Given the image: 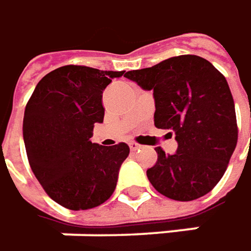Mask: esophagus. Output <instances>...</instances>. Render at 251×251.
Wrapping results in <instances>:
<instances>
[{
    "mask_svg": "<svg viewBox=\"0 0 251 251\" xmlns=\"http://www.w3.org/2000/svg\"><path fill=\"white\" fill-rule=\"evenodd\" d=\"M129 148H130V151H136V149L141 148V145H139L138 142L132 141V142H129Z\"/></svg>",
    "mask_w": 251,
    "mask_h": 251,
    "instance_id": "34e87169",
    "label": "esophagus"
}]
</instances>
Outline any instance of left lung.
<instances>
[{"label": "left lung", "instance_id": "left-lung-1", "mask_svg": "<svg viewBox=\"0 0 251 251\" xmlns=\"http://www.w3.org/2000/svg\"><path fill=\"white\" fill-rule=\"evenodd\" d=\"M125 77L153 90L155 126L172 129L178 142L172 155L155 148L158 161L147 171L149 182L175 201L210 193L227 170L239 138L226 77L208 60L194 54L126 72Z\"/></svg>", "mask_w": 251, "mask_h": 251}]
</instances>
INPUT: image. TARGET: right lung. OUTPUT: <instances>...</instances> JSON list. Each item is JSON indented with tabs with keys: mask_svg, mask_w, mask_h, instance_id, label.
Returning <instances> with one entry per match:
<instances>
[{
	"mask_svg": "<svg viewBox=\"0 0 251 251\" xmlns=\"http://www.w3.org/2000/svg\"><path fill=\"white\" fill-rule=\"evenodd\" d=\"M125 72L69 64L46 75L28 99L23 136L28 164L47 195L69 210L103 204L116 188L129 147L92 144L95 124H102V95Z\"/></svg>",
	"mask_w": 251,
	"mask_h": 251,
	"instance_id": "1",
	"label": "right lung"
}]
</instances>
